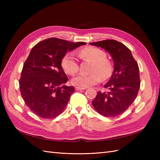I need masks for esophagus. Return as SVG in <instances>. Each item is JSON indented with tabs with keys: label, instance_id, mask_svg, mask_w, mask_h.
I'll use <instances>...</instances> for the list:
<instances>
[{
	"label": "esophagus",
	"instance_id": "1",
	"mask_svg": "<svg viewBox=\"0 0 160 160\" xmlns=\"http://www.w3.org/2000/svg\"><path fill=\"white\" fill-rule=\"evenodd\" d=\"M86 89V88H82V87H76V91H79V90H84Z\"/></svg>",
	"mask_w": 160,
	"mask_h": 160
}]
</instances>
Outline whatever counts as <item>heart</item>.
Instances as JSON below:
<instances>
[{
    "label": "heart",
    "mask_w": 160,
    "mask_h": 160,
    "mask_svg": "<svg viewBox=\"0 0 160 160\" xmlns=\"http://www.w3.org/2000/svg\"><path fill=\"white\" fill-rule=\"evenodd\" d=\"M78 56L83 60L93 62L90 74L80 73L72 79L73 84L78 87L85 88L99 83L101 80H107L111 77L113 66L111 61L107 59V53L96 47H87L80 50ZM62 67L64 71L69 75L76 74L79 70V64L73 53H67L62 58Z\"/></svg>",
    "instance_id": "obj_1"
}]
</instances>
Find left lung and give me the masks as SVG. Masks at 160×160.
Wrapping results in <instances>:
<instances>
[{
	"mask_svg": "<svg viewBox=\"0 0 160 160\" xmlns=\"http://www.w3.org/2000/svg\"><path fill=\"white\" fill-rule=\"evenodd\" d=\"M110 53L114 62L111 79L104 86L108 91H98L92 101L95 109L100 115L111 118L124 113L136 98L140 87V70L131 50L115 40L89 43Z\"/></svg>",
	"mask_w": 160,
	"mask_h": 160,
	"instance_id": "8db88e82",
	"label": "left lung"
}]
</instances>
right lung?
Masks as SVG:
<instances>
[{"instance_id": "1", "label": "right lung", "mask_w": 160, "mask_h": 160, "mask_svg": "<svg viewBox=\"0 0 160 160\" xmlns=\"http://www.w3.org/2000/svg\"><path fill=\"white\" fill-rule=\"evenodd\" d=\"M84 45L51 38L32 49L23 64L19 86L23 100L33 113L52 119L64 111L75 89L64 84L68 78L61 62L67 52Z\"/></svg>"}]
</instances>
